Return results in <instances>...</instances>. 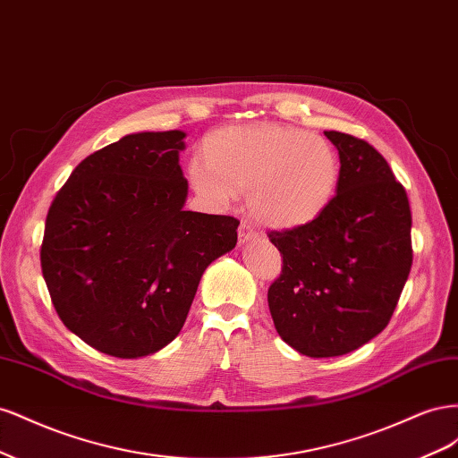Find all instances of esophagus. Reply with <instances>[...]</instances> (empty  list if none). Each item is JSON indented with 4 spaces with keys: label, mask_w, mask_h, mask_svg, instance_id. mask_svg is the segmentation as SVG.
Returning a JSON list of instances; mask_svg holds the SVG:
<instances>
[{
    "label": "esophagus",
    "mask_w": 458,
    "mask_h": 458,
    "mask_svg": "<svg viewBox=\"0 0 458 458\" xmlns=\"http://www.w3.org/2000/svg\"><path fill=\"white\" fill-rule=\"evenodd\" d=\"M256 237H258L256 225L252 224V221L242 219V221H241V227H239V241H241V242H248V241H252V239H256Z\"/></svg>",
    "instance_id": "esophagus-1"
}]
</instances>
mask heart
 <instances>
[{"label":"heart","instance_id":"heart-1","mask_svg":"<svg viewBox=\"0 0 458 458\" xmlns=\"http://www.w3.org/2000/svg\"><path fill=\"white\" fill-rule=\"evenodd\" d=\"M189 182L200 197L227 204L248 192L254 216L271 227L315 219L335 199L340 158L325 137L283 123L217 130L192 158Z\"/></svg>","mask_w":458,"mask_h":458}]
</instances>
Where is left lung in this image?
Listing matches in <instances>:
<instances>
[{"label":"left lung","instance_id":"left-lung-1","mask_svg":"<svg viewBox=\"0 0 458 458\" xmlns=\"http://www.w3.org/2000/svg\"><path fill=\"white\" fill-rule=\"evenodd\" d=\"M325 135L340 155L335 199L308 224L267 233L283 256L267 290L273 323L308 357L350 353L380 335L412 266L403 185L365 140Z\"/></svg>","mask_w":458,"mask_h":458}]
</instances>
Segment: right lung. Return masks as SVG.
Wrapping results in <instances>:
<instances>
[{"instance_id": "1", "label": "right lung", "mask_w": 458, "mask_h": 458, "mask_svg": "<svg viewBox=\"0 0 458 458\" xmlns=\"http://www.w3.org/2000/svg\"><path fill=\"white\" fill-rule=\"evenodd\" d=\"M183 137L131 133L95 150L49 206L39 259L55 311L106 355L168 345L204 269L237 244V217L183 210Z\"/></svg>"}]
</instances>
